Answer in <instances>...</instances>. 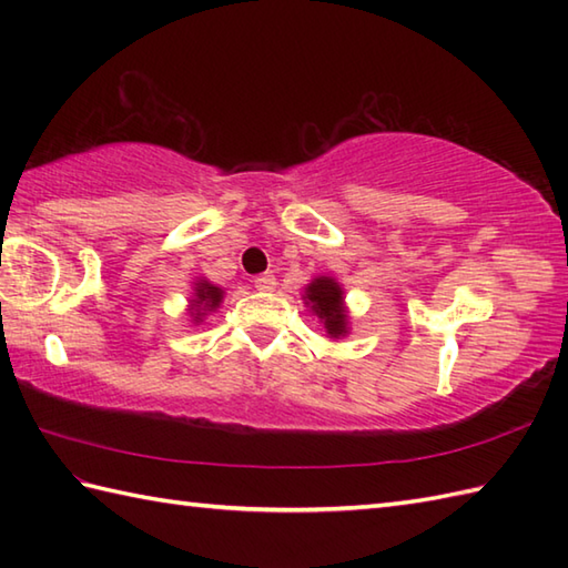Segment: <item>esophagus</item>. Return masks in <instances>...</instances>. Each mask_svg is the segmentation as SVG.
Masks as SVG:
<instances>
[{
    "label": "esophagus",
    "instance_id": "1",
    "mask_svg": "<svg viewBox=\"0 0 568 568\" xmlns=\"http://www.w3.org/2000/svg\"><path fill=\"white\" fill-rule=\"evenodd\" d=\"M253 285H256V291H261V293H273V287H275V275H273V273L256 275V277H253Z\"/></svg>",
    "mask_w": 568,
    "mask_h": 568
}]
</instances>
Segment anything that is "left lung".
Masks as SVG:
<instances>
[{
	"mask_svg": "<svg viewBox=\"0 0 568 568\" xmlns=\"http://www.w3.org/2000/svg\"><path fill=\"white\" fill-rule=\"evenodd\" d=\"M305 305L315 312L332 339H339L348 332V315L344 307L342 285L329 275H320L305 287Z\"/></svg>",
	"mask_w": 568,
	"mask_h": 568,
	"instance_id": "8db88e82",
	"label": "left lung"
}]
</instances>
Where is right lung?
<instances>
[{"label": "right lung", "instance_id": "right-lung-1", "mask_svg": "<svg viewBox=\"0 0 568 568\" xmlns=\"http://www.w3.org/2000/svg\"><path fill=\"white\" fill-rule=\"evenodd\" d=\"M224 300V291L222 287L212 285L210 281H200L195 283V293H192V300H190V315L195 322H202V317L207 315V312H214L216 307H220V303Z\"/></svg>", "mask_w": 568, "mask_h": 568}]
</instances>
